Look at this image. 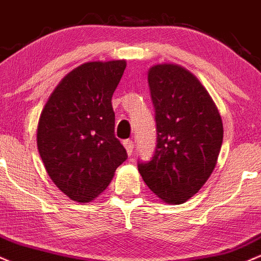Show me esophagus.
<instances>
[{"label": "esophagus", "instance_id": "34e87169", "mask_svg": "<svg viewBox=\"0 0 261 261\" xmlns=\"http://www.w3.org/2000/svg\"><path fill=\"white\" fill-rule=\"evenodd\" d=\"M123 145H124L125 150H127V154L132 155V153H133V148H134L133 142H132V140H129V139L124 140V142H123Z\"/></svg>", "mask_w": 261, "mask_h": 261}]
</instances>
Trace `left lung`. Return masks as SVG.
Masks as SVG:
<instances>
[{
    "mask_svg": "<svg viewBox=\"0 0 261 261\" xmlns=\"http://www.w3.org/2000/svg\"><path fill=\"white\" fill-rule=\"evenodd\" d=\"M158 144L153 159L138 164L146 186L165 203L181 204L197 194L216 168L223 123L208 91L177 64L148 71Z\"/></svg>",
    "mask_w": 261,
    "mask_h": 261,
    "instance_id": "obj_1",
    "label": "left lung"
}]
</instances>
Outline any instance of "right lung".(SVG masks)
<instances>
[{"mask_svg": "<svg viewBox=\"0 0 261 261\" xmlns=\"http://www.w3.org/2000/svg\"><path fill=\"white\" fill-rule=\"evenodd\" d=\"M127 61H89L70 71L49 96L37 145L49 177L76 202L106 190L127 151L115 137L112 96Z\"/></svg>", "mask_w": 261, "mask_h": 261, "instance_id": "1", "label": "right lung"}]
</instances>
